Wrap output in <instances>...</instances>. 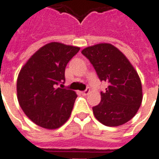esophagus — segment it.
<instances>
[{"label": "esophagus", "mask_w": 159, "mask_h": 159, "mask_svg": "<svg viewBox=\"0 0 159 159\" xmlns=\"http://www.w3.org/2000/svg\"><path fill=\"white\" fill-rule=\"evenodd\" d=\"M90 93V89H87L86 91H84V92H82V94L83 95V96H87V95H88Z\"/></svg>", "instance_id": "obj_1"}]
</instances>
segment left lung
Returning <instances> with one entry per match:
<instances>
[{
  "label": "left lung",
  "mask_w": 159,
  "mask_h": 159,
  "mask_svg": "<svg viewBox=\"0 0 159 159\" xmlns=\"http://www.w3.org/2000/svg\"><path fill=\"white\" fill-rule=\"evenodd\" d=\"M101 81L109 83L101 92L100 104L92 108L97 120L110 127L122 125L138 112L143 101L138 72L126 56L111 43H102L82 50Z\"/></svg>",
  "instance_id": "obj_1"
}]
</instances>
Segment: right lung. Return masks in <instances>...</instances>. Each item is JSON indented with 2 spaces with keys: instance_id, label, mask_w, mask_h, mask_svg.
<instances>
[{
  "instance_id": "add662e5",
  "label": "right lung",
  "mask_w": 159,
  "mask_h": 159,
  "mask_svg": "<svg viewBox=\"0 0 159 159\" xmlns=\"http://www.w3.org/2000/svg\"><path fill=\"white\" fill-rule=\"evenodd\" d=\"M79 47L51 42L31 56L17 77V99L31 121L47 129H56L67 122L77 93L57 87L65 81V68ZM62 85V84H61Z\"/></svg>"
}]
</instances>
